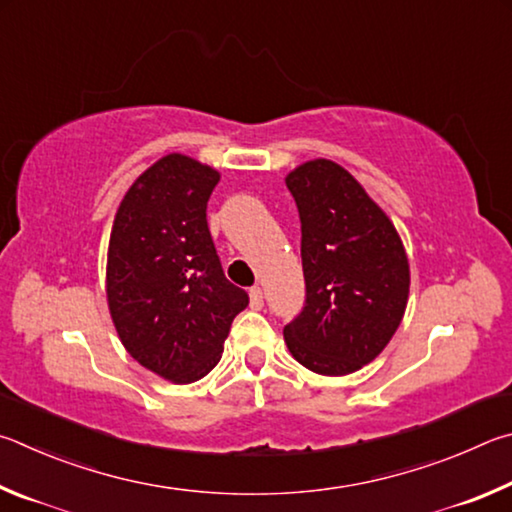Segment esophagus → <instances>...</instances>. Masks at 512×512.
Returning a JSON list of instances; mask_svg holds the SVG:
<instances>
[{"mask_svg":"<svg viewBox=\"0 0 512 512\" xmlns=\"http://www.w3.org/2000/svg\"><path fill=\"white\" fill-rule=\"evenodd\" d=\"M249 306L254 310H261L263 308V290L254 285V288L249 290Z\"/></svg>","mask_w":512,"mask_h":512,"instance_id":"obj_1","label":"esophagus"}]
</instances>
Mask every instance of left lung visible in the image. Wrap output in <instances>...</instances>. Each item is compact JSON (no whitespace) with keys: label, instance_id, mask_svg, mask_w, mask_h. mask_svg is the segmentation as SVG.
Listing matches in <instances>:
<instances>
[{"label":"left lung","instance_id":"left-lung-1","mask_svg":"<svg viewBox=\"0 0 512 512\" xmlns=\"http://www.w3.org/2000/svg\"><path fill=\"white\" fill-rule=\"evenodd\" d=\"M301 218L306 306L283 328L294 360L319 375L371 364L396 335L409 299L398 229L344 166L310 159L285 177Z\"/></svg>","mask_w":512,"mask_h":512}]
</instances>
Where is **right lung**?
<instances>
[{"mask_svg":"<svg viewBox=\"0 0 512 512\" xmlns=\"http://www.w3.org/2000/svg\"><path fill=\"white\" fill-rule=\"evenodd\" d=\"M220 173L182 152L157 159L116 209L105 294L121 344L173 384L202 380L222 357L231 321L247 308L215 254L206 202Z\"/></svg>","mask_w":512,"mask_h":512,"instance_id":"add662e5","label":"right lung"}]
</instances>
